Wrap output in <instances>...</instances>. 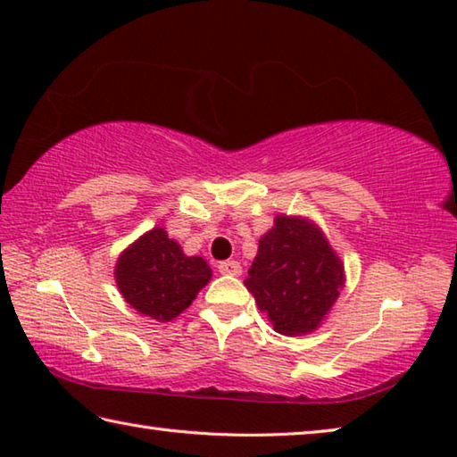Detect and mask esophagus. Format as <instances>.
Instances as JSON below:
<instances>
[{"instance_id":"34e87169","label":"esophagus","mask_w":457,"mask_h":457,"mask_svg":"<svg viewBox=\"0 0 457 457\" xmlns=\"http://www.w3.org/2000/svg\"><path fill=\"white\" fill-rule=\"evenodd\" d=\"M218 270H220L221 274H231V276H239V274H242V266H239V262H236V260L220 262Z\"/></svg>"}]
</instances>
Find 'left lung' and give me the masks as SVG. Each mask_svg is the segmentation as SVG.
Here are the masks:
<instances>
[{"mask_svg": "<svg viewBox=\"0 0 457 457\" xmlns=\"http://www.w3.org/2000/svg\"><path fill=\"white\" fill-rule=\"evenodd\" d=\"M245 288L280 335H306L338 298L343 264L322 231L303 218L278 215L260 239Z\"/></svg>", "mask_w": 457, "mask_h": 457, "instance_id": "left-lung-1", "label": "left lung"}]
</instances>
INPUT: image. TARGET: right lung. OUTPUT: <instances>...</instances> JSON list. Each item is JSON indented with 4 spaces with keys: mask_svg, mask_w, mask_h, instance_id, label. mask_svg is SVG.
<instances>
[{
    "mask_svg": "<svg viewBox=\"0 0 457 457\" xmlns=\"http://www.w3.org/2000/svg\"><path fill=\"white\" fill-rule=\"evenodd\" d=\"M114 276L135 311L165 322L193 303L210 282L212 268L204 258L185 256L163 228H154L122 253Z\"/></svg>",
    "mask_w": 457,
    "mask_h": 457,
    "instance_id": "right-lung-1",
    "label": "right lung"
}]
</instances>
